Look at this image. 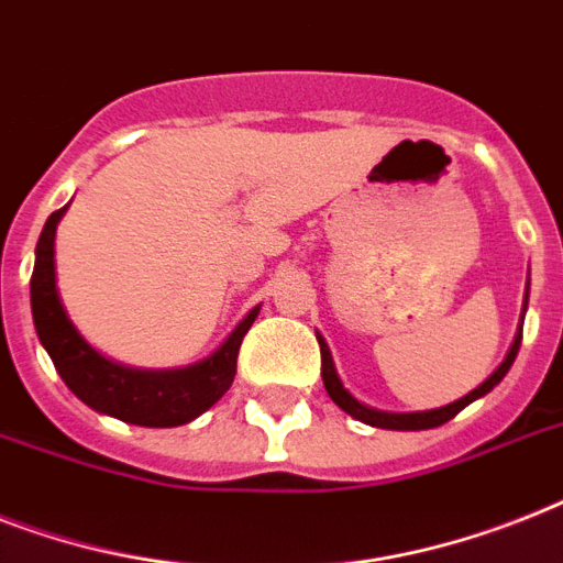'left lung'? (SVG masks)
Returning a JSON list of instances; mask_svg holds the SVG:
<instances>
[{
    "instance_id": "left-lung-1",
    "label": "left lung",
    "mask_w": 563,
    "mask_h": 563,
    "mask_svg": "<svg viewBox=\"0 0 563 563\" xmlns=\"http://www.w3.org/2000/svg\"><path fill=\"white\" fill-rule=\"evenodd\" d=\"M527 303H529V280H527V291H523V309H520V323H518V332H515V341H511L509 353H506V358L500 361V367L492 373V376L483 382V385L474 387L472 393H465L463 399L451 401V405H442V408H433V410H416V413H390V410H376L369 408V405H364V401H358L353 396V393L346 390L344 382H341V376H338L335 369V361H332V353H329V344L323 341L321 332H314L318 335V344H321V376H323V387H327L329 399L335 401L338 408L344 410V413H350L353 419H358V422L364 424H373V428H387V431H428V428H440V424H445L448 419H454L456 413L463 408H468L472 401L483 399L486 393L495 390L500 382H504V376L509 373V367L515 364V355H518L520 350V338H523V314H527Z\"/></svg>"
}]
</instances>
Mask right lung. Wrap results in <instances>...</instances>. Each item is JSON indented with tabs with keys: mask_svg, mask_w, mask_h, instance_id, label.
<instances>
[{
	"mask_svg": "<svg viewBox=\"0 0 563 563\" xmlns=\"http://www.w3.org/2000/svg\"><path fill=\"white\" fill-rule=\"evenodd\" d=\"M68 205L45 219L43 234L36 242L34 274H31V314H34L40 344L52 355L54 367L68 390L91 410L115 416L121 422L141 424V428H176V424L194 422L196 416L213 408L225 396L228 387L234 385L240 344L260 314V306H254L236 323L234 332L208 358L194 361L187 367L141 369L107 358L71 323L57 289L54 236Z\"/></svg>",
	"mask_w": 563,
	"mask_h": 563,
	"instance_id": "1",
	"label": "right lung"
}]
</instances>
